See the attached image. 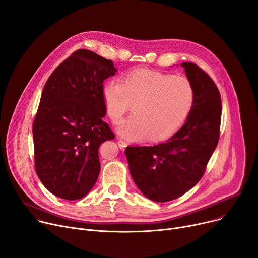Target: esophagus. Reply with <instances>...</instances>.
<instances>
[{
	"label": "esophagus",
	"instance_id": "obj_1",
	"mask_svg": "<svg viewBox=\"0 0 258 258\" xmlns=\"http://www.w3.org/2000/svg\"><path fill=\"white\" fill-rule=\"evenodd\" d=\"M117 145H118V147L122 149V150H124L127 146H128V144L126 143V142H124L123 140H117Z\"/></svg>",
	"mask_w": 258,
	"mask_h": 258
}]
</instances>
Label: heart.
Wrapping results in <instances>:
<instances>
[{"label":"heart","instance_id":"heart-1","mask_svg":"<svg viewBox=\"0 0 258 258\" xmlns=\"http://www.w3.org/2000/svg\"><path fill=\"white\" fill-rule=\"evenodd\" d=\"M102 96L115 122L134 103V112L117 125V131L127 140L149 142L165 140L177 132L195 100L194 87L186 77L147 69L129 72L123 83L116 80L104 83Z\"/></svg>","mask_w":258,"mask_h":258}]
</instances>
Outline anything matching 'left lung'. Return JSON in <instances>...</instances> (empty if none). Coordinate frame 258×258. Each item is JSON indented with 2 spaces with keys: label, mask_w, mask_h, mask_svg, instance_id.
<instances>
[{
  "label": "left lung",
  "mask_w": 258,
  "mask_h": 258,
  "mask_svg": "<svg viewBox=\"0 0 258 258\" xmlns=\"http://www.w3.org/2000/svg\"><path fill=\"white\" fill-rule=\"evenodd\" d=\"M181 67L195 92L185 124L165 143L125 150L135 184L155 202L177 199L198 183L220 139L222 104L217 85L197 64Z\"/></svg>",
  "instance_id": "1"
}]
</instances>
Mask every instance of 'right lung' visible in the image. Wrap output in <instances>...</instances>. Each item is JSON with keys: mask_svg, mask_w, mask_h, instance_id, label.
<instances>
[{"mask_svg": "<svg viewBox=\"0 0 258 258\" xmlns=\"http://www.w3.org/2000/svg\"><path fill=\"white\" fill-rule=\"evenodd\" d=\"M115 72L111 60L78 50L44 84L33 123L35 171L45 188L59 198L81 199L96 183L99 147L114 139L103 122L102 87Z\"/></svg>", "mask_w": 258, "mask_h": 258, "instance_id": "obj_1", "label": "right lung"}]
</instances>
